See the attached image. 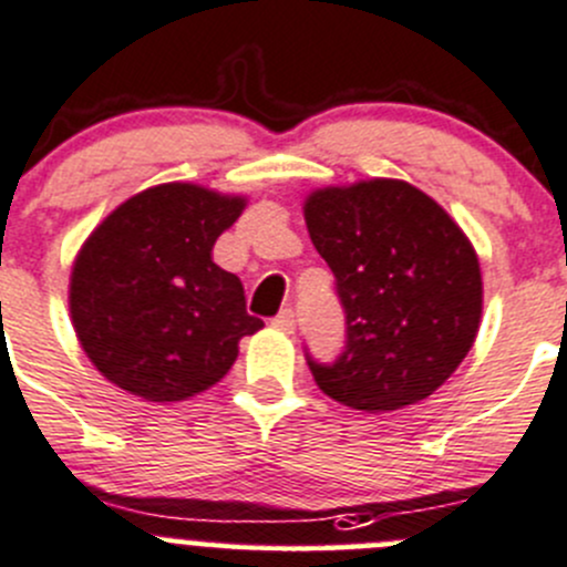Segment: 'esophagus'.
Segmentation results:
<instances>
[{"label": "esophagus", "instance_id": "34e87169", "mask_svg": "<svg viewBox=\"0 0 567 567\" xmlns=\"http://www.w3.org/2000/svg\"><path fill=\"white\" fill-rule=\"evenodd\" d=\"M274 327L282 329V332H293V329H296V316H293V310H290V307H285V310L279 312L277 318H274Z\"/></svg>", "mask_w": 567, "mask_h": 567}]
</instances>
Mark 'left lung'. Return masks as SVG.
Listing matches in <instances>:
<instances>
[{"label": "left lung", "mask_w": 567, "mask_h": 567, "mask_svg": "<svg viewBox=\"0 0 567 567\" xmlns=\"http://www.w3.org/2000/svg\"><path fill=\"white\" fill-rule=\"evenodd\" d=\"M305 218L346 316L332 362L305 354L318 388L365 412L435 393L471 351L482 318L480 260L463 229L399 179L316 190Z\"/></svg>", "instance_id": "1"}]
</instances>
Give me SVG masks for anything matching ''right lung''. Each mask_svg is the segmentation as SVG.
Segmentation results:
<instances>
[{
  "label": "right lung",
  "instance_id": "right-lung-1",
  "mask_svg": "<svg viewBox=\"0 0 567 567\" xmlns=\"http://www.w3.org/2000/svg\"><path fill=\"white\" fill-rule=\"evenodd\" d=\"M238 196L168 183L115 207L71 271V321L93 365L146 401H179L216 384L238 340L262 327L244 285L213 262Z\"/></svg>",
  "mask_w": 567,
  "mask_h": 567
}]
</instances>
